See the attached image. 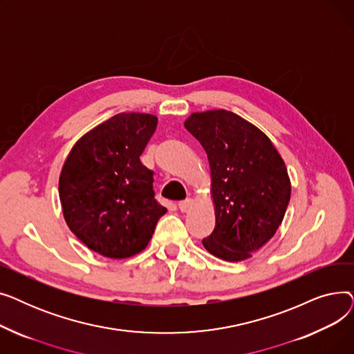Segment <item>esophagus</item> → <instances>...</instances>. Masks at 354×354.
I'll return each instance as SVG.
<instances>
[{
    "label": "esophagus",
    "instance_id": "obj_1",
    "mask_svg": "<svg viewBox=\"0 0 354 354\" xmlns=\"http://www.w3.org/2000/svg\"><path fill=\"white\" fill-rule=\"evenodd\" d=\"M192 203H194L192 199H185L178 203V208L180 212H188L192 208Z\"/></svg>",
    "mask_w": 354,
    "mask_h": 354
}]
</instances>
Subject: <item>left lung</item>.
I'll return each mask as SVG.
<instances>
[{"label": "left lung", "instance_id": "1", "mask_svg": "<svg viewBox=\"0 0 354 354\" xmlns=\"http://www.w3.org/2000/svg\"><path fill=\"white\" fill-rule=\"evenodd\" d=\"M185 127L211 166L216 222L202 244L225 261H243L281 225L291 194L286 163L261 130L232 111L192 113Z\"/></svg>", "mask_w": 354, "mask_h": 354}]
</instances>
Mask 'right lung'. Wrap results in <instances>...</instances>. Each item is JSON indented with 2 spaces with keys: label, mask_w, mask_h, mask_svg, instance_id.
<instances>
[{
  "label": "right lung",
  "mask_w": 354,
  "mask_h": 354,
  "mask_svg": "<svg viewBox=\"0 0 354 354\" xmlns=\"http://www.w3.org/2000/svg\"><path fill=\"white\" fill-rule=\"evenodd\" d=\"M156 124L153 115L119 113L86 133L63 165L64 219L103 257L129 258L145 250L166 212L155 199L153 172L140 162Z\"/></svg>",
  "instance_id": "right-lung-1"
}]
</instances>
